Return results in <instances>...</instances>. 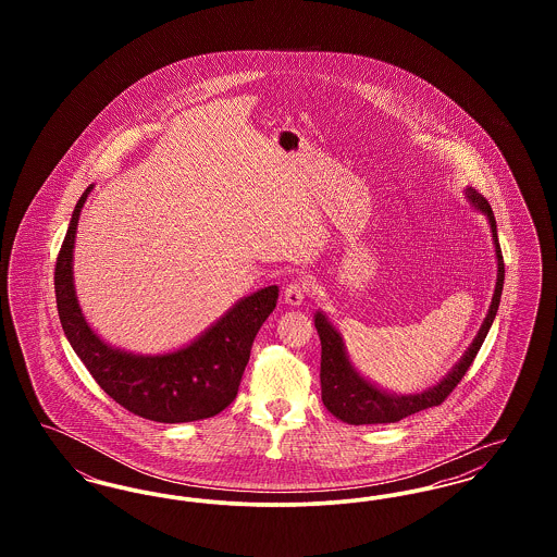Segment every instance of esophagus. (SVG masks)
Returning <instances> with one entry per match:
<instances>
[{
  "label": "esophagus",
  "instance_id": "1",
  "mask_svg": "<svg viewBox=\"0 0 557 557\" xmlns=\"http://www.w3.org/2000/svg\"><path fill=\"white\" fill-rule=\"evenodd\" d=\"M284 296H286V302H288V305L298 307V305H302L305 298L309 296V284H307L305 280H294V282H290V284L286 286Z\"/></svg>",
  "mask_w": 557,
  "mask_h": 557
}]
</instances>
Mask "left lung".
I'll use <instances>...</instances> for the list:
<instances>
[{"instance_id": "1", "label": "left lung", "mask_w": 557, "mask_h": 557, "mask_svg": "<svg viewBox=\"0 0 557 557\" xmlns=\"http://www.w3.org/2000/svg\"><path fill=\"white\" fill-rule=\"evenodd\" d=\"M466 198L476 211L486 216V221L491 225L493 244H495V257H497L495 294H493L488 313L478 330L476 338L472 341V345L468 346L463 357L450 368L449 373L441 382H436L424 393L397 395V393H388V391L375 386L373 382L357 371V368L348 359L343 334L323 311H318L315 327H318L319 341H321V371H319L321 400L334 418L352 425L395 424L407 416H413L422 409L441 405L453 393V388L459 384V380L466 375V371L470 370L480 346L484 343V338L493 325V319L499 311V300H502V292H504L505 265L502 246L497 238V221H495L491 205L486 202V198L482 194H478L476 189H472V187H466Z\"/></svg>"}]
</instances>
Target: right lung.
<instances>
[{
	"label": "right lung",
	"instance_id": "obj_1",
	"mask_svg": "<svg viewBox=\"0 0 557 557\" xmlns=\"http://www.w3.org/2000/svg\"><path fill=\"white\" fill-rule=\"evenodd\" d=\"M87 187L62 242L53 288L62 330L108 397L160 424H182L221 413L238 395L250 348L277 302V286L252 292L225 311L189 345L162 355H135L104 343L87 323L73 280V250Z\"/></svg>",
	"mask_w": 557,
	"mask_h": 557
}]
</instances>
